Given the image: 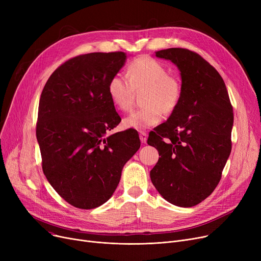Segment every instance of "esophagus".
Here are the masks:
<instances>
[{
    "label": "esophagus",
    "mask_w": 261,
    "mask_h": 261,
    "mask_svg": "<svg viewBox=\"0 0 261 261\" xmlns=\"http://www.w3.org/2000/svg\"><path fill=\"white\" fill-rule=\"evenodd\" d=\"M147 138H148L147 132H145V131H141V132H140V139H141V142H142L143 144H146Z\"/></svg>",
    "instance_id": "1"
}]
</instances>
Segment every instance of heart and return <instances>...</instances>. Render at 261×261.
<instances>
[{
    "instance_id": "heart-1",
    "label": "heart",
    "mask_w": 261,
    "mask_h": 261,
    "mask_svg": "<svg viewBox=\"0 0 261 261\" xmlns=\"http://www.w3.org/2000/svg\"><path fill=\"white\" fill-rule=\"evenodd\" d=\"M143 90L144 107L123 119L126 128L144 130L156 126L163 113H172L182 97L181 81L169 75L163 63L148 56L133 60L128 66L127 76L115 74L108 82L110 100L121 112L131 109L133 93Z\"/></svg>"
}]
</instances>
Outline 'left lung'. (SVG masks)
Here are the masks:
<instances>
[{
    "label": "left lung",
    "instance_id": "left-lung-1",
    "mask_svg": "<svg viewBox=\"0 0 261 261\" xmlns=\"http://www.w3.org/2000/svg\"><path fill=\"white\" fill-rule=\"evenodd\" d=\"M181 72L182 97L167 121L149 134L159 161L150 179L161 196L181 207L206 199L220 182L231 150L234 113L222 77L186 48L155 51Z\"/></svg>",
    "mask_w": 261,
    "mask_h": 261
}]
</instances>
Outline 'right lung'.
I'll return each instance as SVG.
<instances>
[{"mask_svg": "<svg viewBox=\"0 0 261 261\" xmlns=\"http://www.w3.org/2000/svg\"><path fill=\"white\" fill-rule=\"evenodd\" d=\"M126 58L123 51L79 55L55 70L41 93L36 134L42 169L77 208L98 207L111 198L122 167L141 147L134 129L108 135L121 120L108 82Z\"/></svg>", "mask_w": 261, "mask_h": 261, "instance_id": "right-lung-1", "label": "right lung"}]
</instances>
